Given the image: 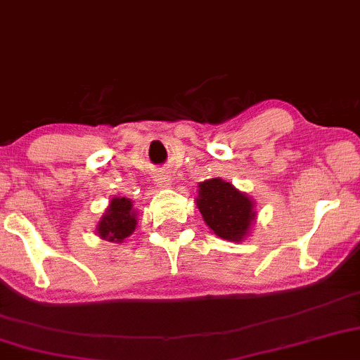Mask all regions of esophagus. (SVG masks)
Wrapping results in <instances>:
<instances>
[{"label": "esophagus", "instance_id": "1", "mask_svg": "<svg viewBox=\"0 0 360 360\" xmlns=\"http://www.w3.org/2000/svg\"><path fill=\"white\" fill-rule=\"evenodd\" d=\"M154 181H155V184L161 186V188H167V186L171 184V177H169L166 172H161V174L155 176Z\"/></svg>", "mask_w": 360, "mask_h": 360}]
</instances>
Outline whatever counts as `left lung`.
Returning <instances> with one entry per match:
<instances>
[{"mask_svg": "<svg viewBox=\"0 0 360 360\" xmlns=\"http://www.w3.org/2000/svg\"><path fill=\"white\" fill-rule=\"evenodd\" d=\"M194 202L211 231L235 243L250 235L257 219V202L221 177L199 183Z\"/></svg>", "mask_w": 360, "mask_h": 360, "instance_id": "1", "label": "left lung"}]
</instances>
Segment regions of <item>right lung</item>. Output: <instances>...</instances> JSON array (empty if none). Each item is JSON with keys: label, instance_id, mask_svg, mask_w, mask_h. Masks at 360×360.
<instances>
[{"label": "right lung", "instance_id": "right-lung-1", "mask_svg": "<svg viewBox=\"0 0 360 360\" xmlns=\"http://www.w3.org/2000/svg\"><path fill=\"white\" fill-rule=\"evenodd\" d=\"M137 210L129 198L115 196L110 199L105 213L97 224V233L102 240L110 243H122L136 231Z\"/></svg>", "mask_w": 360, "mask_h": 360}]
</instances>
